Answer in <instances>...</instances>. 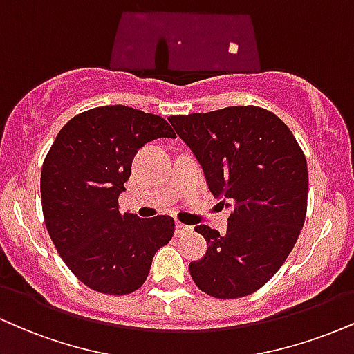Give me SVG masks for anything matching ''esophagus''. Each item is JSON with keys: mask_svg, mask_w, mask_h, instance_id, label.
I'll list each match as a JSON object with an SVG mask.
<instances>
[{"mask_svg": "<svg viewBox=\"0 0 354 354\" xmlns=\"http://www.w3.org/2000/svg\"><path fill=\"white\" fill-rule=\"evenodd\" d=\"M191 231H193V227H191V225L176 223V231H174V234H176V237H183V236H186V234H189Z\"/></svg>", "mask_w": 354, "mask_h": 354, "instance_id": "esophagus-1", "label": "esophagus"}]
</instances>
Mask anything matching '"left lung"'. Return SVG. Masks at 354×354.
<instances>
[{"mask_svg":"<svg viewBox=\"0 0 354 354\" xmlns=\"http://www.w3.org/2000/svg\"><path fill=\"white\" fill-rule=\"evenodd\" d=\"M168 120L201 163L207 189L234 204L225 234L194 227L209 247L189 263L193 282L214 299L250 295L282 267L304 227L305 153L275 113L255 105Z\"/></svg>","mask_w":354,"mask_h":354,"instance_id":"obj_1","label":"left lung"}]
</instances>
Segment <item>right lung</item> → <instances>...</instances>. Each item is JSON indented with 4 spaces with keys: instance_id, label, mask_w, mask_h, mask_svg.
I'll return each instance as SVG.
<instances>
[{
    "instance_id": "add662e5",
    "label": "right lung",
    "mask_w": 354,
    "mask_h": 354,
    "mask_svg": "<svg viewBox=\"0 0 354 354\" xmlns=\"http://www.w3.org/2000/svg\"><path fill=\"white\" fill-rule=\"evenodd\" d=\"M176 138L160 115L125 105L95 107L62 127L41 169V203L55 249L84 285L129 295L147 280L156 250L171 241L174 219L120 212L131 161L145 143Z\"/></svg>"
}]
</instances>
